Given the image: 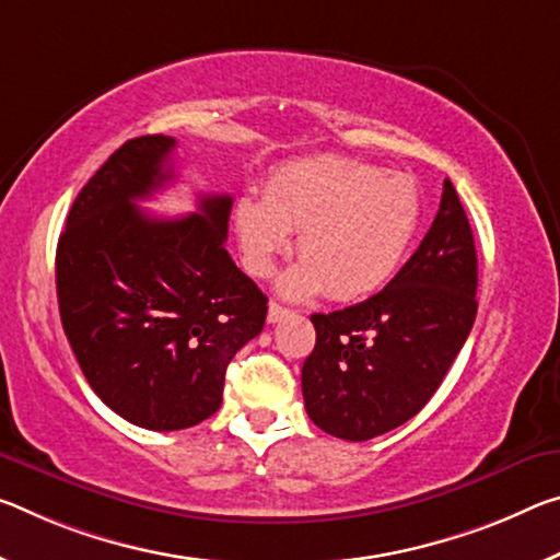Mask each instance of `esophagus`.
<instances>
[{"mask_svg": "<svg viewBox=\"0 0 560 560\" xmlns=\"http://www.w3.org/2000/svg\"><path fill=\"white\" fill-rule=\"evenodd\" d=\"M287 316H291L289 308L277 304V301H271V304H269V314H266V322L277 324V322H281V318H287Z\"/></svg>", "mask_w": 560, "mask_h": 560, "instance_id": "obj_1", "label": "esophagus"}]
</instances>
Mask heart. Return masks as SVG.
<instances>
[{
  "instance_id": "obj_1",
  "label": "heart",
  "mask_w": 560,
  "mask_h": 560,
  "mask_svg": "<svg viewBox=\"0 0 560 560\" xmlns=\"http://www.w3.org/2000/svg\"><path fill=\"white\" fill-rule=\"evenodd\" d=\"M421 221L419 186L406 174L343 156L296 159L279 166L266 191L234 207L244 269L271 277L299 232L304 261L281 279V294L336 301L371 296L394 277Z\"/></svg>"
}]
</instances>
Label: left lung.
<instances>
[{
  "instance_id": "left-lung-1",
  "label": "left lung",
  "mask_w": 560,
  "mask_h": 560,
  "mask_svg": "<svg viewBox=\"0 0 560 560\" xmlns=\"http://www.w3.org/2000/svg\"><path fill=\"white\" fill-rule=\"evenodd\" d=\"M476 287L471 224L446 179L429 234L386 289L312 316L316 346L301 369L308 419L346 441H369L413 419L471 334Z\"/></svg>"
}]
</instances>
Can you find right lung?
Listing matches in <instances>:
<instances>
[{
	"instance_id": "obj_1",
	"label": "right lung",
	"mask_w": 560,
	"mask_h": 560,
	"mask_svg": "<svg viewBox=\"0 0 560 560\" xmlns=\"http://www.w3.org/2000/svg\"><path fill=\"white\" fill-rule=\"evenodd\" d=\"M176 141L129 139L79 191L57 244L61 326L94 394L129 423L179 431L219 411L266 299L226 252L229 194L156 219L137 207L174 179Z\"/></svg>"
}]
</instances>
